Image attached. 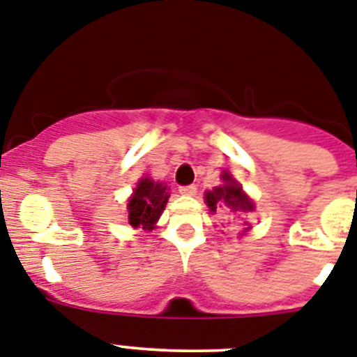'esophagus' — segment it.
<instances>
[{"label":"esophagus","mask_w":357,"mask_h":357,"mask_svg":"<svg viewBox=\"0 0 357 357\" xmlns=\"http://www.w3.org/2000/svg\"><path fill=\"white\" fill-rule=\"evenodd\" d=\"M178 191H181V195H184V197H193V195H197V185H182Z\"/></svg>","instance_id":"esophagus-1"}]
</instances>
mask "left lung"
I'll return each mask as SVG.
<instances>
[{
    "instance_id": "obj_1",
    "label": "left lung",
    "mask_w": 357,
    "mask_h": 357,
    "mask_svg": "<svg viewBox=\"0 0 357 357\" xmlns=\"http://www.w3.org/2000/svg\"><path fill=\"white\" fill-rule=\"evenodd\" d=\"M222 181L224 184L216 185L204 195L206 204L213 213L220 211V209L233 213H249L255 209V202L243 193L242 185L234 181L229 172L222 173ZM248 229L249 227H245V231Z\"/></svg>"
}]
</instances>
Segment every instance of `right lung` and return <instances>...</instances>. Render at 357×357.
I'll return each mask as SVG.
<instances>
[{"label": "right lung", "instance_id": "1", "mask_svg": "<svg viewBox=\"0 0 357 357\" xmlns=\"http://www.w3.org/2000/svg\"><path fill=\"white\" fill-rule=\"evenodd\" d=\"M169 191L164 182H155L144 176L137 182L133 195L128 200V220L132 227H142L151 231L162 215Z\"/></svg>", "mask_w": 357, "mask_h": 357}]
</instances>
